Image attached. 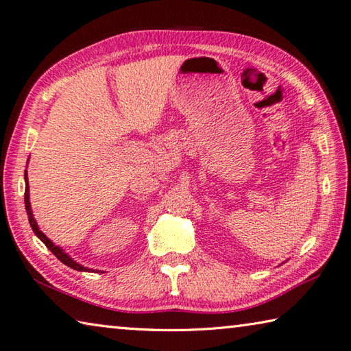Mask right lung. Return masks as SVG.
<instances>
[{
    "instance_id": "right-lung-1",
    "label": "right lung",
    "mask_w": 351,
    "mask_h": 351,
    "mask_svg": "<svg viewBox=\"0 0 351 351\" xmlns=\"http://www.w3.org/2000/svg\"><path fill=\"white\" fill-rule=\"evenodd\" d=\"M28 173H27V169H25V210H27V215H28V221H29V225H31V228H33V231H34V234L40 239L43 243L46 245V247L49 249V251L57 256V258L63 263V264H66V266H69L70 269H75V270H77V271H90L91 269H88V267H84V266H81L80 263H76L72 256H70L69 254H66L64 252V249L63 247H60V246H57L56 243H53V241H51V239H48L46 237L43 232L40 231V228H38V225H37V222H36V219H34V216H33V210H31V202H29V186H28V176H27ZM95 271V270H93ZM100 271V270H99ZM104 274V271H102Z\"/></svg>"
}]
</instances>
